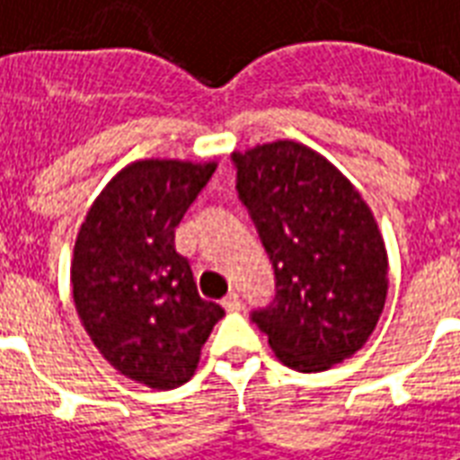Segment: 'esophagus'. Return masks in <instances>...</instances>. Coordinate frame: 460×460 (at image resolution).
Here are the masks:
<instances>
[{
	"instance_id": "1",
	"label": "esophagus",
	"mask_w": 460,
	"mask_h": 460,
	"mask_svg": "<svg viewBox=\"0 0 460 460\" xmlns=\"http://www.w3.org/2000/svg\"><path fill=\"white\" fill-rule=\"evenodd\" d=\"M222 305H224V310H229V313H236V310H241V296L238 294L224 296Z\"/></svg>"
}]
</instances>
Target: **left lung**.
I'll use <instances>...</instances> for the list:
<instances>
[{
	"label": "left lung",
	"mask_w": 460,
	"mask_h": 460,
	"mask_svg": "<svg viewBox=\"0 0 460 460\" xmlns=\"http://www.w3.org/2000/svg\"><path fill=\"white\" fill-rule=\"evenodd\" d=\"M234 164L277 277L272 305L252 322L287 367L329 370L363 349L385 310L389 258L377 219L356 186L298 140L236 150Z\"/></svg>",
	"instance_id": "8db88e82"
}]
</instances>
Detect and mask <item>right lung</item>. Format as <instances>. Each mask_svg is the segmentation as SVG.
<instances>
[{
  "mask_svg": "<svg viewBox=\"0 0 460 460\" xmlns=\"http://www.w3.org/2000/svg\"><path fill=\"white\" fill-rule=\"evenodd\" d=\"M217 162L136 159L102 188L71 258L75 310L114 370L153 389L193 377L202 343L224 317L200 298L176 226Z\"/></svg>",
  "mask_w": 460,
  "mask_h": 460,
  "instance_id": "obj_1",
  "label": "right lung"
}]
</instances>
